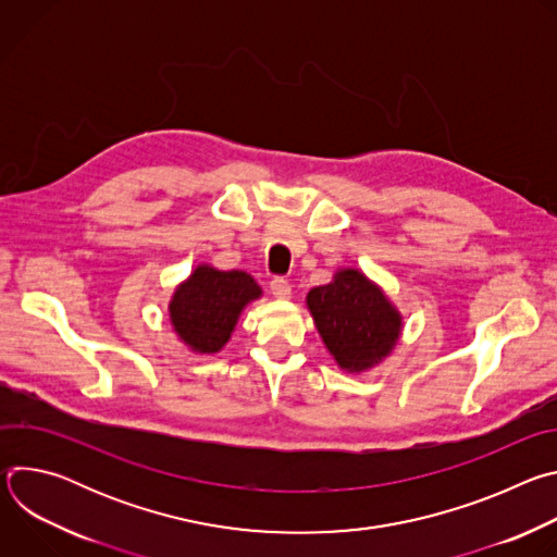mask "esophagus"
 <instances>
[{"label":"esophagus","instance_id":"1","mask_svg":"<svg viewBox=\"0 0 557 557\" xmlns=\"http://www.w3.org/2000/svg\"><path fill=\"white\" fill-rule=\"evenodd\" d=\"M290 284H288V280H284V277H275L273 282H271V295L273 297H277V299H288L290 297Z\"/></svg>","mask_w":557,"mask_h":557}]
</instances>
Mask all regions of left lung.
Here are the masks:
<instances>
[{"instance_id":"1","label":"left lung","mask_w":557,"mask_h":557,"mask_svg":"<svg viewBox=\"0 0 557 557\" xmlns=\"http://www.w3.org/2000/svg\"><path fill=\"white\" fill-rule=\"evenodd\" d=\"M306 306L324 346L346 372L379 366L401 337V312L359 269L335 271L331 284L308 290Z\"/></svg>"}]
</instances>
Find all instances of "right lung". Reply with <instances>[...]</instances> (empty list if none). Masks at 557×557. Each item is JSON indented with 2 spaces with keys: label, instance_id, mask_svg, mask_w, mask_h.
<instances>
[{
  "label": "right lung",
  "instance_id": "obj_1",
  "mask_svg": "<svg viewBox=\"0 0 557 557\" xmlns=\"http://www.w3.org/2000/svg\"><path fill=\"white\" fill-rule=\"evenodd\" d=\"M260 297L262 288L247 271L198 264L172 295L170 322L191 352L215 355L231 339L243 310Z\"/></svg>",
  "mask_w": 557,
  "mask_h": 557
}]
</instances>
